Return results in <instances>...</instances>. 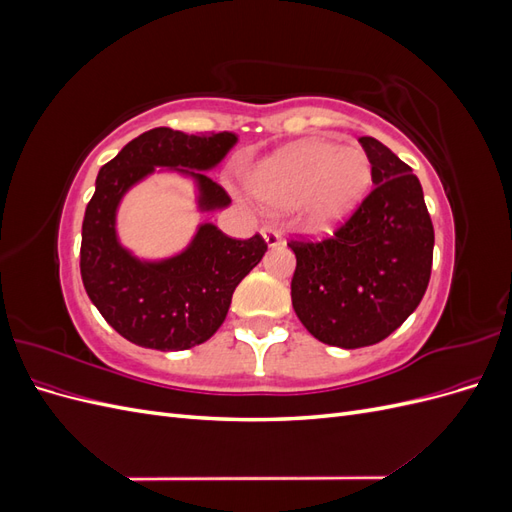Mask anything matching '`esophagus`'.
<instances>
[{
	"instance_id": "1",
	"label": "esophagus",
	"mask_w": 512,
	"mask_h": 512,
	"mask_svg": "<svg viewBox=\"0 0 512 512\" xmlns=\"http://www.w3.org/2000/svg\"><path fill=\"white\" fill-rule=\"evenodd\" d=\"M262 237H265L269 247H275V245L282 243V232L277 230V226H273V224L262 226Z\"/></svg>"
}]
</instances>
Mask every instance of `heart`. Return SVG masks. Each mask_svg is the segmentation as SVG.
Here are the masks:
<instances>
[{"mask_svg":"<svg viewBox=\"0 0 512 512\" xmlns=\"http://www.w3.org/2000/svg\"><path fill=\"white\" fill-rule=\"evenodd\" d=\"M369 181V162L361 151L327 141H309L275 153L247 179L262 203H303L305 218L314 228H327L350 213L365 196Z\"/></svg>","mask_w":512,"mask_h":512,"instance_id":"b5f03b06","label":"heart"}]
</instances>
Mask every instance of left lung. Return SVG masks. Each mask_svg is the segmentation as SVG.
<instances>
[{"label": "left lung", "instance_id": "left-lung-1", "mask_svg": "<svg viewBox=\"0 0 512 512\" xmlns=\"http://www.w3.org/2000/svg\"><path fill=\"white\" fill-rule=\"evenodd\" d=\"M374 188L320 241L292 237V307L322 344L374 346L421 303L431 277L433 224L412 168L361 136Z\"/></svg>", "mask_w": 512, "mask_h": 512}]
</instances>
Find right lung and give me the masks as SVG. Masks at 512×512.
<instances>
[{
  "mask_svg": "<svg viewBox=\"0 0 512 512\" xmlns=\"http://www.w3.org/2000/svg\"><path fill=\"white\" fill-rule=\"evenodd\" d=\"M237 143L232 132L185 134L153 128L106 162L83 218L81 277L91 303L128 342L153 350H185L222 327L232 292L267 252L258 232L232 239L213 224L198 228L183 254L141 262L117 243L115 211L130 185L156 166L183 168L198 181L200 207L230 203L228 192L203 170Z\"/></svg>",
  "mask_w": 512,
  "mask_h": 512,
  "instance_id": "obj_1",
  "label": "right lung"
}]
</instances>
